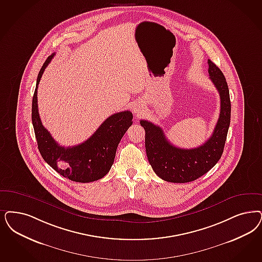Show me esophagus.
<instances>
[{"label":"esophagus","instance_id":"1","mask_svg":"<svg viewBox=\"0 0 262 262\" xmlns=\"http://www.w3.org/2000/svg\"><path fill=\"white\" fill-rule=\"evenodd\" d=\"M141 110H142V107H141L139 104H135V105L133 106V111H134V113H140V112H141Z\"/></svg>","mask_w":262,"mask_h":262}]
</instances>
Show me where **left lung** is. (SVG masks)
Segmentation results:
<instances>
[{
	"label": "left lung",
	"instance_id": "obj_1",
	"mask_svg": "<svg viewBox=\"0 0 262 262\" xmlns=\"http://www.w3.org/2000/svg\"><path fill=\"white\" fill-rule=\"evenodd\" d=\"M209 78L219 91L221 111L213 135L205 143L193 149L172 145L162 127L146 120L140 125L145 129V148L148 161L155 173L171 183H188L207 173L221 159L230 125L231 104L226 77L212 61L208 60Z\"/></svg>",
	"mask_w": 262,
	"mask_h": 262
}]
</instances>
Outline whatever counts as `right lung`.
Wrapping results in <instances>:
<instances>
[{
    "mask_svg": "<svg viewBox=\"0 0 262 262\" xmlns=\"http://www.w3.org/2000/svg\"><path fill=\"white\" fill-rule=\"evenodd\" d=\"M54 53L50 55L38 72L32 103V122L39 153L46 163L64 178L79 183L101 179L114 163L120 140L133 125V113L123 111L107 118L94 135L73 147L58 144L42 126L37 108V86Z\"/></svg>",
    "mask_w": 262,
    "mask_h": 262,
    "instance_id": "obj_1",
    "label": "right lung"
}]
</instances>
